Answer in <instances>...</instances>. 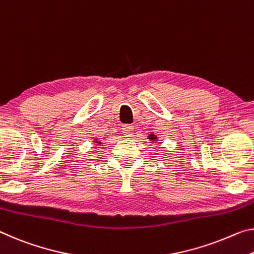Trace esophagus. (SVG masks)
<instances>
[{
    "label": "esophagus",
    "instance_id": "esophagus-1",
    "mask_svg": "<svg viewBox=\"0 0 254 254\" xmlns=\"http://www.w3.org/2000/svg\"><path fill=\"white\" fill-rule=\"evenodd\" d=\"M122 132L126 136H132L134 132V127L133 126H131V124H126V126L122 127Z\"/></svg>",
    "mask_w": 254,
    "mask_h": 254
}]
</instances>
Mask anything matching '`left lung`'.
Instances as JSON below:
<instances>
[{
  "label": "left lung",
  "instance_id": "8db88e82",
  "mask_svg": "<svg viewBox=\"0 0 254 254\" xmlns=\"http://www.w3.org/2000/svg\"><path fill=\"white\" fill-rule=\"evenodd\" d=\"M147 138H148L149 140H150V141H157V140H158V138H157V135H156V134H154V133L148 134Z\"/></svg>",
  "mask_w": 254,
  "mask_h": 254
}]
</instances>
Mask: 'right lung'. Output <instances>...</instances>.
I'll use <instances>...</instances> for the list:
<instances>
[{
	"instance_id": "obj_1",
	"label": "right lung",
	"mask_w": 254,
	"mask_h": 254,
	"mask_svg": "<svg viewBox=\"0 0 254 254\" xmlns=\"http://www.w3.org/2000/svg\"><path fill=\"white\" fill-rule=\"evenodd\" d=\"M94 143H95V144H102V141H100V140H98L97 138H96V139L94 140Z\"/></svg>"
}]
</instances>
